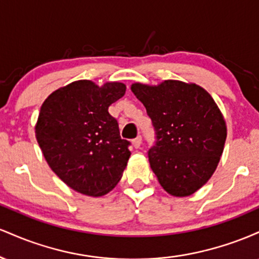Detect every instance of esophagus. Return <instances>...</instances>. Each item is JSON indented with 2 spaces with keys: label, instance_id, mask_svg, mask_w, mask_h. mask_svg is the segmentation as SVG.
I'll return each instance as SVG.
<instances>
[{
  "label": "esophagus",
  "instance_id": "34e87169",
  "mask_svg": "<svg viewBox=\"0 0 259 259\" xmlns=\"http://www.w3.org/2000/svg\"><path fill=\"white\" fill-rule=\"evenodd\" d=\"M141 141H142V138H141V136H138V138H136V139H134V140H133V145H134V147H135V148H139V147H140V145H141Z\"/></svg>",
  "mask_w": 259,
  "mask_h": 259
}]
</instances>
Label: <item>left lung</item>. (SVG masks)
Listing matches in <instances>:
<instances>
[{
    "label": "left lung",
    "mask_w": 259,
    "mask_h": 259,
    "mask_svg": "<svg viewBox=\"0 0 259 259\" xmlns=\"http://www.w3.org/2000/svg\"><path fill=\"white\" fill-rule=\"evenodd\" d=\"M132 91L156 132L148 160L160 186L175 197L192 195L214 173L224 150L227 125L214 100L201 86L179 80L136 82Z\"/></svg>",
    "instance_id": "1"
}]
</instances>
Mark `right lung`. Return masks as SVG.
I'll list each match as a JSON object with an SVG mask.
<instances>
[{
  "label": "right lung",
  "instance_id": "1",
  "mask_svg": "<svg viewBox=\"0 0 259 259\" xmlns=\"http://www.w3.org/2000/svg\"><path fill=\"white\" fill-rule=\"evenodd\" d=\"M126 86H97L79 80L52 92L41 106L35 136L50 168L70 189L88 196L106 195L118 184L130 157L108 107Z\"/></svg>",
  "mask_w": 259,
  "mask_h": 259
}]
</instances>
